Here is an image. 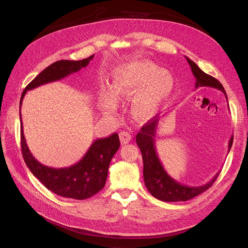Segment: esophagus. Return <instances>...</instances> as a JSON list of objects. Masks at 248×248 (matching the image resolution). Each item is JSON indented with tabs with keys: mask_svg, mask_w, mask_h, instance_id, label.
I'll use <instances>...</instances> for the list:
<instances>
[{
	"mask_svg": "<svg viewBox=\"0 0 248 248\" xmlns=\"http://www.w3.org/2000/svg\"><path fill=\"white\" fill-rule=\"evenodd\" d=\"M120 136V140H121V144L125 145V144H128V142L131 140L132 136L129 131H121L119 133Z\"/></svg>",
	"mask_w": 248,
	"mask_h": 248,
	"instance_id": "obj_1",
	"label": "esophagus"
}]
</instances>
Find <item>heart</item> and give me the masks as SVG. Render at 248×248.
<instances>
[{
    "label": "heart",
    "instance_id": "b5f03b06",
    "mask_svg": "<svg viewBox=\"0 0 248 248\" xmlns=\"http://www.w3.org/2000/svg\"><path fill=\"white\" fill-rule=\"evenodd\" d=\"M172 92L174 79L170 74L149 62L134 61L125 64L119 67L115 73L112 94L116 98H130L136 94L132 101V112L141 121H148L158 115L170 99ZM114 97L109 94L107 96L104 110H116Z\"/></svg>",
    "mask_w": 248,
    "mask_h": 248
}]
</instances>
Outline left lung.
Returning a JSON list of instances; mask_svg holds the SVG:
<instances>
[{"label": "left lung", "instance_id": "left-lung-1", "mask_svg": "<svg viewBox=\"0 0 248 248\" xmlns=\"http://www.w3.org/2000/svg\"><path fill=\"white\" fill-rule=\"evenodd\" d=\"M188 62L191 71L196 78V88L211 87L219 90L227 97V93L220 82L200 69V67L189 58L185 57ZM159 118H153L141 127L140 131L137 134V144L141 152L142 161H144V181L149 192L154 198L162 202H185L199 196L202 192L209 189L214 183L219 172L211 179V181L201 186H188L176 181L172 179L167 170H164L156 152L155 134L157 126L159 123ZM232 144V137L229 141V150Z\"/></svg>", "mask_w": 248, "mask_h": 248}]
</instances>
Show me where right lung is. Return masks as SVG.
<instances>
[{"label":"right lung","mask_w":248,"mask_h":248,"mask_svg":"<svg viewBox=\"0 0 248 248\" xmlns=\"http://www.w3.org/2000/svg\"><path fill=\"white\" fill-rule=\"evenodd\" d=\"M94 58V55L79 61L61 60L52 63L41 71L25 88L20 97L19 106L27 91L37 87L48 84L51 81L60 80L70 74L79 71L86 67ZM20 117V142L21 152L25 162L32 174L54 193L64 198L85 200L91 198L100 191L106 185L108 167L112 156L120 147L118 133H112L106 139H98L93 141L87 153L82 158L69 168L54 169L40 163L29 150L22 128Z\"/></svg>","instance_id":"add662e5"}]
</instances>
